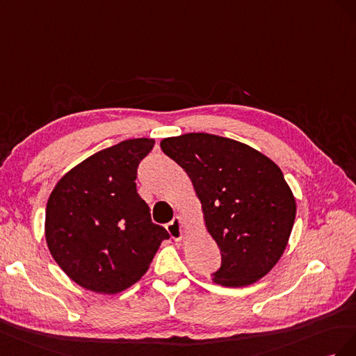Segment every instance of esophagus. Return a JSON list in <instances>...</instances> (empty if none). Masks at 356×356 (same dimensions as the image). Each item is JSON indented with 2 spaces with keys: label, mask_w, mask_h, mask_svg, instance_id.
Listing matches in <instances>:
<instances>
[{
  "label": "esophagus",
  "mask_w": 356,
  "mask_h": 356,
  "mask_svg": "<svg viewBox=\"0 0 356 356\" xmlns=\"http://www.w3.org/2000/svg\"><path fill=\"white\" fill-rule=\"evenodd\" d=\"M167 231H168V234L171 236L172 240L180 241L181 238L185 237V232H186V228L184 225V219H181L180 216L172 219L167 225Z\"/></svg>",
  "instance_id": "obj_1"
}]
</instances>
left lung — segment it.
I'll return each mask as SVG.
<instances>
[{
  "label": "left lung",
  "mask_w": 356,
  "mask_h": 356,
  "mask_svg": "<svg viewBox=\"0 0 356 356\" xmlns=\"http://www.w3.org/2000/svg\"><path fill=\"white\" fill-rule=\"evenodd\" d=\"M186 171L222 266L213 282L241 288L271 271L285 252L297 202L282 170L241 141L189 133L161 141Z\"/></svg>",
  "instance_id": "obj_1"
}]
</instances>
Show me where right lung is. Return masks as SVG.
Masks as SVG:
<instances>
[{"label":"right lung","instance_id":"1","mask_svg":"<svg viewBox=\"0 0 356 356\" xmlns=\"http://www.w3.org/2000/svg\"><path fill=\"white\" fill-rule=\"evenodd\" d=\"M154 145L133 138L97 152L67 171L47 200L50 255L88 291L111 296L133 286L170 237L137 194V167Z\"/></svg>","mask_w":356,"mask_h":356}]
</instances>
